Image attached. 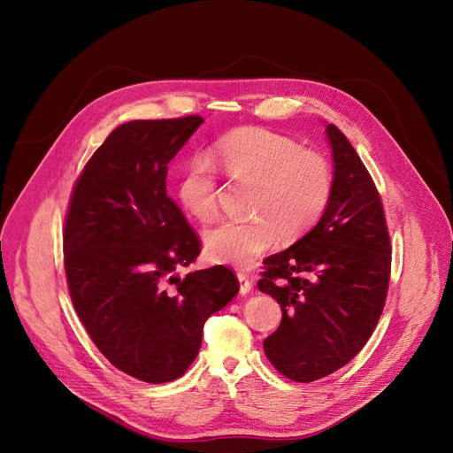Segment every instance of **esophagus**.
Masks as SVG:
<instances>
[{"label":"esophagus","instance_id":"1","mask_svg":"<svg viewBox=\"0 0 453 453\" xmlns=\"http://www.w3.org/2000/svg\"><path fill=\"white\" fill-rule=\"evenodd\" d=\"M236 278H238V281H240V294H242V296H243V294H249V290L252 288V281L249 280V276L243 274V273H238Z\"/></svg>","mask_w":453,"mask_h":453}]
</instances>
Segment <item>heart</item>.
<instances>
[{
  "instance_id": "obj_1",
  "label": "heart",
  "mask_w": 453,
  "mask_h": 453,
  "mask_svg": "<svg viewBox=\"0 0 453 453\" xmlns=\"http://www.w3.org/2000/svg\"><path fill=\"white\" fill-rule=\"evenodd\" d=\"M252 182L247 220H222L204 234L213 262L249 267L267 252L281 234L296 240L311 229L326 211L334 172L317 150L274 131L245 127L220 138L206 156L189 159L177 180L180 206L199 220L217 213L219 177Z\"/></svg>"
}]
</instances>
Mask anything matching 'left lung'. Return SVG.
<instances>
[{
    "mask_svg": "<svg viewBox=\"0 0 453 453\" xmlns=\"http://www.w3.org/2000/svg\"><path fill=\"white\" fill-rule=\"evenodd\" d=\"M334 191L319 224L264 262L257 288L281 306L264 341L271 364L301 383L344 367L365 346L391 280V236L381 197L357 150L335 125Z\"/></svg>",
    "mask_w": 453,
    "mask_h": 453,
    "instance_id": "left-lung-1",
    "label": "left lung"
}]
</instances>
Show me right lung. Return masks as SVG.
<instances>
[{"mask_svg":"<svg viewBox=\"0 0 453 453\" xmlns=\"http://www.w3.org/2000/svg\"><path fill=\"white\" fill-rule=\"evenodd\" d=\"M204 119L119 125L79 175L64 220V271L75 311L100 353L147 383L184 374L208 317L240 288L229 267L189 273L201 238L168 197V163Z\"/></svg>","mask_w":453,"mask_h":453,"instance_id":"right-lung-1","label":"right lung"}]
</instances>
